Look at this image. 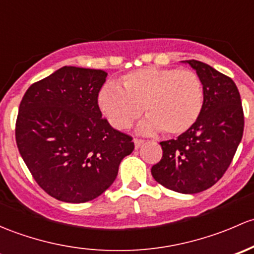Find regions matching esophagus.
Masks as SVG:
<instances>
[{"label":"esophagus","instance_id":"1","mask_svg":"<svg viewBox=\"0 0 254 254\" xmlns=\"http://www.w3.org/2000/svg\"><path fill=\"white\" fill-rule=\"evenodd\" d=\"M133 142H134L135 149H139L140 146L144 144V140H143V139H138V138H134V139H133Z\"/></svg>","mask_w":254,"mask_h":254}]
</instances>
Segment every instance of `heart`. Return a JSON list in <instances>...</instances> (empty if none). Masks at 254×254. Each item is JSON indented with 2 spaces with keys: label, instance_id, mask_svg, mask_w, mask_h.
<instances>
[{
  "label": "heart",
  "instance_id": "1",
  "mask_svg": "<svg viewBox=\"0 0 254 254\" xmlns=\"http://www.w3.org/2000/svg\"><path fill=\"white\" fill-rule=\"evenodd\" d=\"M99 108L117 129L132 125L143 112L138 125L143 134L163 129L166 134H181L193 127L204 105V88L197 73L188 69L146 67L122 78V88L108 83L99 93Z\"/></svg>",
  "mask_w": 254,
  "mask_h": 254
}]
</instances>
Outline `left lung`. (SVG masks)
<instances>
[{"label": "left lung", "mask_w": 254, "mask_h": 254, "mask_svg": "<svg viewBox=\"0 0 254 254\" xmlns=\"http://www.w3.org/2000/svg\"><path fill=\"white\" fill-rule=\"evenodd\" d=\"M188 64L204 88L198 121L176 139L161 142L163 158L151 167L158 184L185 194L208 190L223 177L244 134V110L231 78L195 60Z\"/></svg>", "instance_id": "1"}]
</instances>
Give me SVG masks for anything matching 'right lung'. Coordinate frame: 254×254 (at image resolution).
I'll return each instance as SVG.
<instances>
[{"label":"right lung","mask_w":254,"mask_h":254,"mask_svg":"<svg viewBox=\"0 0 254 254\" xmlns=\"http://www.w3.org/2000/svg\"><path fill=\"white\" fill-rule=\"evenodd\" d=\"M108 73L64 66L31 84L19 105L15 140L34 180L61 202L85 203L114 184L132 137L103 119L98 95Z\"/></svg>","instance_id":"obj_1"}]
</instances>
